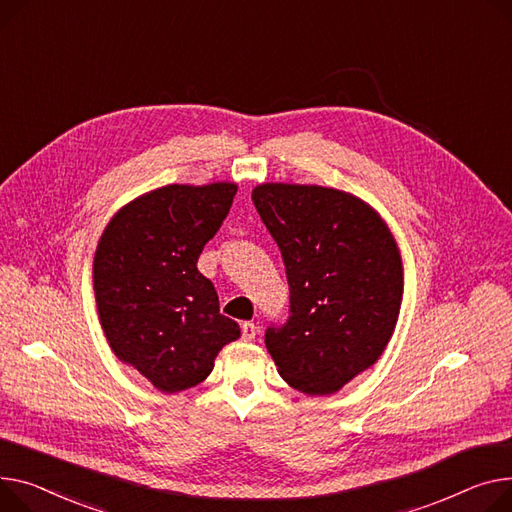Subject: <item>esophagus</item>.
<instances>
[{"instance_id": "esophagus-1", "label": "esophagus", "mask_w": 512, "mask_h": 512, "mask_svg": "<svg viewBox=\"0 0 512 512\" xmlns=\"http://www.w3.org/2000/svg\"><path fill=\"white\" fill-rule=\"evenodd\" d=\"M241 331H243V339H245V342H253L255 335H257V327H255V323H249V321L241 325Z\"/></svg>"}]
</instances>
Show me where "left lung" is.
<instances>
[{"label":"left lung","instance_id":"left-lung-1","mask_svg":"<svg viewBox=\"0 0 512 512\" xmlns=\"http://www.w3.org/2000/svg\"><path fill=\"white\" fill-rule=\"evenodd\" d=\"M251 197L290 288L288 319L265 329V346L290 387L335 393L377 362L393 335L403 290L397 245L344 191L267 183Z\"/></svg>","mask_w":512,"mask_h":512}]
</instances>
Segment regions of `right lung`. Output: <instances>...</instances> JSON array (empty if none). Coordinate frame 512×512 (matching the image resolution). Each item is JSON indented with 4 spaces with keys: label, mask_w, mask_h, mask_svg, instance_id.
I'll return each mask as SVG.
<instances>
[{
    "label": "right lung",
    "mask_w": 512,
    "mask_h": 512,
    "mask_svg": "<svg viewBox=\"0 0 512 512\" xmlns=\"http://www.w3.org/2000/svg\"><path fill=\"white\" fill-rule=\"evenodd\" d=\"M236 185H168L125 206L94 255L100 325L119 360L164 393L195 387L241 335L220 315L197 259L230 212Z\"/></svg>",
    "instance_id": "right-lung-1"
}]
</instances>
